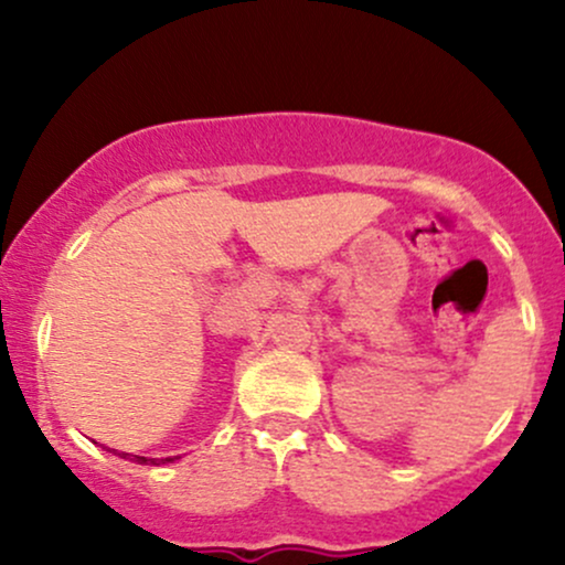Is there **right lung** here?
I'll return each instance as SVG.
<instances>
[{
	"label": "right lung",
	"mask_w": 565,
	"mask_h": 565,
	"mask_svg": "<svg viewBox=\"0 0 565 565\" xmlns=\"http://www.w3.org/2000/svg\"><path fill=\"white\" fill-rule=\"evenodd\" d=\"M121 457H127V454H121ZM132 462H138V465H146V462H148V459H146V457H135V454H132ZM164 462H172V457L161 459V465H164Z\"/></svg>",
	"instance_id": "add662e5"
}]
</instances>
